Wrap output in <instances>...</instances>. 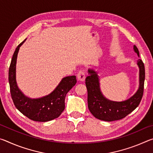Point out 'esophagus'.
I'll use <instances>...</instances> for the list:
<instances>
[{"label":"esophagus","mask_w":153,"mask_h":153,"mask_svg":"<svg viewBox=\"0 0 153 153\" xmlns=\"http://www.w3.org/2000/svg\"><path fill=\"white\" fill-rule=\"evenodd\" d=\"M77 79H78L79 81H84L85 78H86V74H85V72L84 71H79L77 74Z\"/></svg>","instance_id":"esophagus-1"}]
</instances>
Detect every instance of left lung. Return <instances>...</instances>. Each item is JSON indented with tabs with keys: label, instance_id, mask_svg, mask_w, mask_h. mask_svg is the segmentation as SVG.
<instances>
[{
	"label": "left lung",
	"instance_id": "left-lung-1",
	"mask_svg": "<svg viewBox=\"0 0 153 153\" xmlns=\"http://www.w3.org/2000/svg\"><path fill=\"white\" fill-rule=\"evenodd\" d=\"M134 50L139 56L138 49L135 45ZM138 65L140 68L139 88L133 97L122 102L111 101L103 97L100 90L97 74L92 69H88L89 76L86 78L88 107L96 118L106 121L120 120L126 117L138 107L143 96L145 79L144 65L141 59L138 60Z\"/></svg>",
	"mask_w": 153,
	"mask_h": 153
}]
</instances>
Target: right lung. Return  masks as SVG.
I'll return each instance as SVG.
<instances>
[{
    "mask_svg": "<svg viewBox=\"0 0 153 153\" xmlns=\"http://www.w3.org/2000/svg\"><path fill=\"white\" fill-rule=\"evenodd\" d=\"M24 41L19 44L13 55L9 69L10 92L14 105L21 113L30 120L45 122L60 116L65 109V98L67 93L76 84V76L64 77L54 91L46 97L32 99L23 94L18 88L15 70L17 53Z\"/></svg>",
    "mask_w": 153,
    "mask_h": 153,
    "instance_id": "1",
    "label": "right lung"
}]
</instances>
